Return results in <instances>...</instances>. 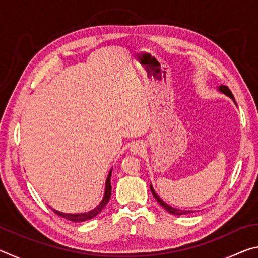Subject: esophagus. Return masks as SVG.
Instances as JSON below:
<instances>
[{"label": "esophagus", "mask_w": 258, "mask_h": 258, "mask_svg": "<svg viewBox=\"0 0 258 258\" xmlns=\"http://www.w3.org/2000/svg\"><path fill=\"white\" fill-rule=\"evenodd\" d=\"M131 154L133 155H140L145 151V145L142 142H134L132 146H131Z\"/></svg>", "instance_id": "obj_1"}]
</instances>
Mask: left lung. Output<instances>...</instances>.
I'll use <instances>...</instances> for the list:
<instances>
[{"label": "left lung", "mask_w": 258, "mask_h": 258, "mask_svg": "<svg viewBox=\"0 0 258 258\" xmlns=\"http://www.w3.org/2000/svg\"><path fill=\"white\" fill-rule=\"evenodd\" d=\"M218 90L221 91L222 93H224L225 95H228V97H230L231 99L233 100L234 101V98H233V94H232V92H231L230 91V89L228 86H225V85H221L220 87H218ZM234 103H235V101H234ZM150 190H151V192H152V195H154V197H155V199L157 200V202H158L159 204H160V206L161 207H164L166 211H167L169 214H173V215H185V214H190V213H192V211H181V209H177V208H174V207H172V206H169V205H167L166 204L164 200H161L160 199V197L158 195L156 194L155 192V190H154V187H152V185L150 184Z\"/></svg>", "instance_id": "1"}]
</instances>
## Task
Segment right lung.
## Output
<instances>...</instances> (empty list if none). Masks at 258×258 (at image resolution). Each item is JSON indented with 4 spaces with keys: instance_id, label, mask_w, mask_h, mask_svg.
I'll use <instances>...</instances> for the list:
<instances>
[{
    "instance_id": "obj_1",
    "label": "right lung",
    "mask_w": 258,
    "mask_h": 258,
    "mask_svg": "<svg viewBox=\"0 0 258 258\" xmlns=\"http://www.w3.org/2000/svg\"><path fill=\"white\" fill-rule=\"evenodd\" d=\"M111 172H112V169H110V172H109L108 177L106 180V190H104V196H103V198L101 200V203H100L97 207L93 208L92 211L86 212V213H82V214H67V213L58 212V211H55V209H53V212L56 214V215L67 218V220L72 221V222H84V221L91 220V218L97 216L98 214L101 212L104 207H106V205L108 204L109 199H110V196H111V184H110Z\"/></svg>"
}]
</instances>
